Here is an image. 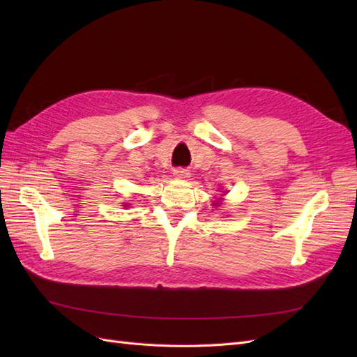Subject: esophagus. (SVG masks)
Segmentation results:
<instances>
[{"label": "esophagus", "instance_id": "obj_1", "mask_svg": "<svg viewBox=\"0 0 357 357\" xmlns=\"http://www.w3.org/2000/svg\"><path fill=\"white\" fill-rule=\"evenodd\" d=\"M172 174H174V177L178 180H186L190 177V172L186 168H176L174 171H172Z\"/></svg>", "mask_w": 357, "mask_h": 357}]
</instances>
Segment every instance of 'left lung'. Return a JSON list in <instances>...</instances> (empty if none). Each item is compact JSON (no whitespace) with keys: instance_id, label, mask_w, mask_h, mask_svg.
Segmentation results:
<instances>
[{"instance_id":"1","label":"left lung","mask_w":357,"mask_h":357,"mask_svg":"<svg viewBox=\"0 0 357 357\" xmlns=\"http://www.w3.org/2000/svg\"><path fill=\"white\" fill-rule=\"evenodd\" d=\"M218 204H219V202H218V201H215V202H214V205H218Z\"/></svg>"}]
</instances>
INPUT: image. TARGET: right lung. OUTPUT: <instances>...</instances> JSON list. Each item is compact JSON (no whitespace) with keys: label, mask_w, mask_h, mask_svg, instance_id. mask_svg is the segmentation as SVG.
I'll return each instance as SVG.
<instances>
[{"label":"right lung","mask_w":357,"mask_h":357,"mask_svg":"<svg viewBox=\"0 0 357 357\" xmlns=\"http://www.w3.org/2000/svg\"><path fill=\"white\" fill-rule=\"evenodd\" d=\"M126 205H129V204H126Z\"/></svg>","instance_id":"add662e5"}]
</instances>
